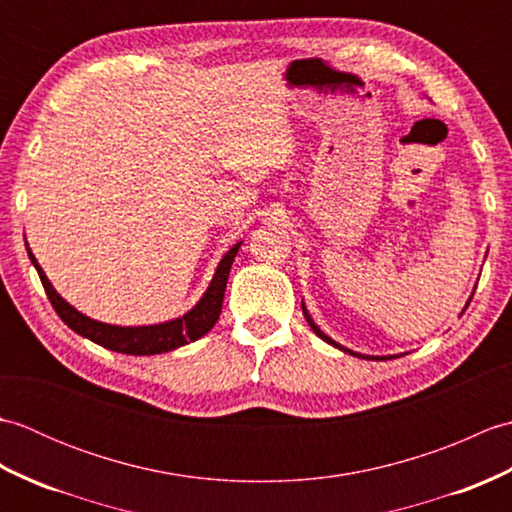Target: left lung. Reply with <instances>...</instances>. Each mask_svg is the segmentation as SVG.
Returning a JSON list of instances; mask_svg holds the SVG:
<instances>
[{
  "label": "left lung",
  "mask_w": 512,
  "mask_h": 512,
  "mask_svg": "<svg viewBox=\"0 0 512 512\" xmlns=\"http://www.w3.org/2000/svg\"><path fill=\"white\" fill-rule=\"evenodd\" d=\"M471 299L473 297H469V301H466V306H464V310L466 308H469V303H471ZM301 310H303V314H306V321H308V325H310V328H312V332L314 334H317L319 336V339H323L325 343H330V345H334V347H339V350L341 352H345V354H352V356H358V358H365V361H389V358H396L398 354H389V356H369V354H361V352H354V350H350V347H343L341 343H336L334 339H330V336L328 334H325L321 328H319V325L317 323H314L312 321V317H310V312H308V308H306V303H303L301 301ZM462 310V312H464ZM402 356V354H400Z\"/></svg>",
  "instance_id": "obj_1"
}]
</instances>
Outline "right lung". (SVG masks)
Listing matches in <instances>:
<instances>
[{
	"mask_svg": "<svg viewBox=\"0 0 512 512\" xmlns=\"http://www.w3.org/2000/svg\"><path fill=\"white\" fill-rule=\"evenodd\" d=\"M239 246H242V242H237L226 250L224 257L220 259V264L215 268L213 279L209 281V288L204 290L200 301L195 303L189 312H184L182 317L169 319L165 323H151V325H112V323H103V321L85 317L83 312L70 306V303L65 301L57 290H54L50 279L46 277V273H43L37 257L32 255V250L26 242L30 262L39 273L41 284L46 288V295L52 303V308L57 310L61 321L76 334L85 336V339L94 341L96 345H103L105 350L121 352L129 356L165 354L171 350H178L182 345L202 339V336L217 323V319H220L228 273H231V266L235 262Z\"/></svg>",
	"mask_w": 512,
	"mask_h": 512,
	"instance_id": "1",
	"label": "right lung"
}]
</instances>
